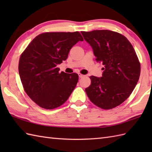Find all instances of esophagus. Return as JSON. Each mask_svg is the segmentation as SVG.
<instances>
[{"instance_id":"esophagus-1","label":"esophagus","mask_w":152,"mask_h":152,"mask_svg":"<svg viewBox=\"0 0 152 152\" xmlns=\"http://www.w3.org/2000/svg\"><path fill=\"white\" fill-rule=\"evenodd\" d=\"M78 76H79V77L80 78H83V77H84L85 76L84 75H83V74H78Z\"/></svg>"}]
</instances>
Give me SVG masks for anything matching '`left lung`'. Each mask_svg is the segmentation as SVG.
<instances>
[{"label":"left lung","mask_w":152,"mask_h":152,"mask_svg":"<svg viewBox=\"0 0 152 152\" xmlns=\"http://www.w3.org/2000/svg\"><path fill=\"white\" fill-rule=\"evenodd\" d=\"M93 48L97 62L104 68L101 78L91 76L86 89L89 100L98 107L112 109L124 102L139 79L140 63L134 48L124 35L109 30L82 31Z\"/></svg>","instance_id":"8db88e82"}]
</instances>
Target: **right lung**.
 <instances>
[{
  "instance_id": "add662e5",
  "label": "right lung",
  "mask_w": 152,
  "mask_h": 152,
  "mask_svg": "<svg viewBox=\"0 0 152 152\" xmlns=\"http://www.w3.org/2000/svg\"><path fill=\"white\" fill-rule=\"evenodd\" d=\"M83 38L78 31L42 33L21 55L19 74L25 93L41 108H56L65 102L78 81V74L59 72L58 64Z\"/></svg>"
}]
</instances>
